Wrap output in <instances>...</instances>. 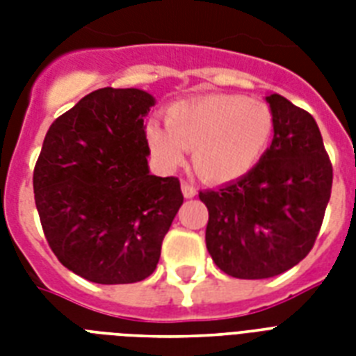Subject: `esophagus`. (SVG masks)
<instances>
[{
	"mask_svg": "<svg viewBox=\"0 0 356 356\" xmlns=\"http://www.w3.org/2000/svg\"><path fill=\"white\" fill-rule=\"evenodd\" d=\"M181 188H183L184 197H194V195L197 194V190H195L194 184L186 183V181H183V184H181Z\"/></svg>",
	"mask_w": 356,
	"mask_h": 356,
	"instance_id": "1",
	"label": "esophagus"
}]
</instances>
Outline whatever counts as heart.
Listing matches in <instances>:
<instances>
[{"instance_id":"1","label":"heart","mask_w":356,"mask_h":356,"mask_svg":"<svg viewBox=\"0 0 356 356\" xmlns=\"http://www.w3.org/2000/svg\"><path fill=\"white\" fill-rule=\"evenodd\" d=\"M273 131L275 116L262 99L205 94L172 103L166 108V125H145V140L161 166H179L186 149H192L201 177L229 183L253 170L268 149Z\"/></svg>"}]
</instances>
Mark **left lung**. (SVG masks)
<instances>
[{
    "mask_svg": "<svg viewBox=\"0 0 356 356\" xmlns=\"http://www.w3.org/2000/svg\"><path fill=\"white\" fill-rule=\"evenodd\" d=\"M275 116L271 145L234 183L203 190L205 242L214 264L236 279L284 273L310 253L332 188V164L316 120L286 97H266Z\"/></svg>",
    "mask_w": 356,
    "mask_h": 356,
    "instance_id": "obj_1",
    "label": "left lung"
}]
</instances>
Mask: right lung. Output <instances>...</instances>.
I'll return each mask as SVG.
<instances>
[{
    "mask_svg": "<svg viewBox=\"0 0 356 356\" xmlns=\"http://www.w3.org/2000/svg\"><path fill=\"white\" fill-rule=\"evenodd\" d=\"M155 99L138 88H99L58 116L33 172L49 248L97 284L144 281L183 205L177 177L147 168L144 118Z\"/></svg>",
    "mask_w": 356,
    "mask_h": 356,
    "instance_id": "obj_1",
    "label": "right lung"
}]
</instances>
